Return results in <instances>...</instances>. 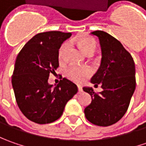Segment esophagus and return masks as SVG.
Listing matches in <instances>:
<instances>
[{
	"mask_svg": "<svg viewBox=\"0 0 146 146\" xmlns=\"http://www.w3.org/2000/svg\"><path fill=\"white\" fill-rule=\"evenodd\" d=\"M78 91H79V93H82L83 92V89H82L81 86H78Z\"/></svg>",
	"mask_w": 146,
	"mask_h": 146,
	"instance_id": "esophagus-1",
	"label": "esophagus"
}]
</instances>
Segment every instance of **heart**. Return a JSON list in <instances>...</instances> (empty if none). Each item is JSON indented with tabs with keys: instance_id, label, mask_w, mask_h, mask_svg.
<instances>
[{
	"instance_id": "1",
	"label": "heart",
	"mask_w": 146,
	"mask_h": 146,
	"mask_svg": "<svg viewBox=\"0 0 146 146\" xmlns=\"http://www.w3.org/2000/svg\"><path fill=\"white\" fill-rule=\"evenodd\" d=\"M71 43H74L80 46L82 49L84 51V53H87L88 55H93L95 53L98 44L96 40L90 36H77L70 40ZM69 43L64 42L62 43L58 49V61L61 63H63L66 61L67 57V52L69 49ZM65 75L66 76L72 81L76 83H82L88 76L90 75V71L87 67H81L78 66L76 65H70L69 66L66 70H65Z\"/></svg>"
}]
</instances>
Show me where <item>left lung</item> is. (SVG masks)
<instances>
[{"label": "left lung", "mask_w": 146, "mask_h": 146, "mask_svg": "<svg viewBox=\"0 0 146 146\" xmlns=\"http://www.w3.org/2000/svg\"><path fill=\"white\" fill-rule=\"evenodd\" d=\"M102 48V62L91 82L102 88L95 93L92 88H83L92 97L84 109L88 120L98 126L115 124L124 115L136 88V70L132 55L117 39L103 31H95Z\"/></svg>", "instance_id": "obj_1"}]
</instances>
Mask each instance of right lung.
Masks as SVG:
<instances>
[{
	"mask_svg": "<svg viewBox=\"0 0 146 146\" xmlns=\"http://www.w3.org/2000/svg\"><path fill=\"white\" fill-rule=\"evenodd\" d=\"M71 33L52 31L38 33L18 54L12 85L19 108L34 123L46 124L62 116L65 106L78 92L77 86L63 78L53 88L50 73L58 67V49Z\"/></svg>",
	"mask_w": 146,
	"mask_h": 146,
	"instance_id": "add662e5",
	"label": "right lung"
}]
</instances>
